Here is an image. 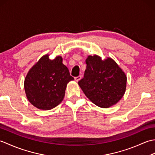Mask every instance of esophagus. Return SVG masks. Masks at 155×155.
<instances>
[{
	"instance_id": "1",
	"label": "esophagus",
	"mask_w": 155,
	"mask_h": 155,
	"mask_svg": "<svg viewBox=\"0 0 155 155\" xmlns=\"http://www.w3.org/2000/svg\"><path fill=\"white\" fill-rule=\"evenodd\" d=\"M81 75H79V76H78V77H74V80H75V81H77V82H78V81H79L80 80H81Z\"/></svg>"
}]
</instances>
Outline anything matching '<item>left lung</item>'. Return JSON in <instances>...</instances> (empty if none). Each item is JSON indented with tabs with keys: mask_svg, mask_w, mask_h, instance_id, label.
Wrapping results in <instances>:
<instances>
[{
	"mask_svg": "<svg viewBox=\"0 0 155 155\" xmlns=\"http://www.w3.org/2000/svg\"><path fill=\"white\" fill-rule=\"evenodd\" d=\"M84 78L78 82L92 103L107 108L116 104L125 93L127 75L113 58L104 60L97 54L88 56Z\"/></svg>",
	"mask_w": 155,
	"mask_h": 155,
	"instance_id": "1",
	"label": "left lung"
}]
</instances>
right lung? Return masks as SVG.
Returning a JSON list of instances; mask_svg holds the SVG:
<instances>
[{"instance_id":"right-lung-1","label":"right lung","mask_w":155,"mask_h":155,"mask_svg":"<svg viewBox=\"0 0 155 155\" xmlns=\"http://www.w3.org/2000/svg\"><path fill=\"white\" fill-rule=\"evenodd\" d=\"M74 80L62 58L57 56L51 60L43 55L28 71L24 87L28 101L41 110H51L63 101L69 82Z\"/></svg>"}]
</instances>
